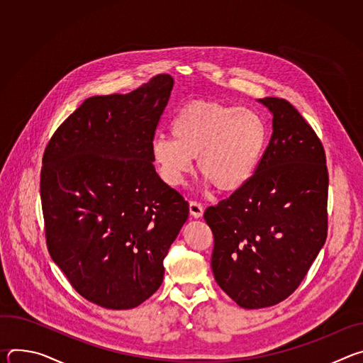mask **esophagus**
Segmentation results:
<instances>
[{
    "label": "esophagus",
    "instance_id": "obj_1",
    "mask_svg": "<svg viewBox=\"0 0 363 363\" xmlns=\"http://www.w3.org/2000/svg\"><path fill=\"white\" fill-rule=\"evenodd\" d=\"M189 213L194 218H201L203 214V206L202 203L196 202V201H191L189 202Z\"/></svg>",
    "mask_w": 363,
    "mask_h": 363
}]
</instances>
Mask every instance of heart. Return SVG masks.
I'll return each instance as SVG.
<instances>
[{
    "mask_svg": "<svg viewBox=\"0 0 363 363\" xmlns=\"http://www.w3.org/2000/svg\"><path fill=\"white\" fill-rule=\"evenodd\" d=\"M171 133L155 136L150 145L164 182L181 186L198 158L201 175L221 192H234L252 178L269 139L267 123L257 111L211 100L184 106Z\"/></svg>",
    "mask_w": 363,
    "mask_h": 363,
    "instance_id": "1",
    "label": "heart"
}]
</instances>
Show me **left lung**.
<instances>
[{"label": "left lung", "mask_w": 363, "mask_h": 363, "mask_svg": "<svg viewBox=\"0 0 363 363\" xmlns=\"http://www.w3.org/2000/svg\"><path fill=\"white\" fill-rule=\"evenodd\" d=\"M258 101L273 115L262 162L242 188L203 213L214 234V277L244 308L287 298L328 235L329 175L320 139L287 100Z\"/></svg>", "instance_id": "obj_1"}]
</instances>
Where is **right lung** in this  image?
I'll list each match as a JSON object with an SVG mask.
<instances>
[{
	"label": "right lung",
	"mask_w": 363,
	"mask_h": 363,
	"mask_svg": "<svg viewBox=\"0 0 363 363\" xmlns=\"http://www.w3.org/2000/svg\"><path fill=\"white\" fill-rule=\"evenodd\" d=\"M174 79L86 99L51 136L40 177L45 241L74 290L133 308L164 280L189 203L155 171L150 145Z\"/></svg>",
	"instance_id": "add662e5"
}]
</instances>
